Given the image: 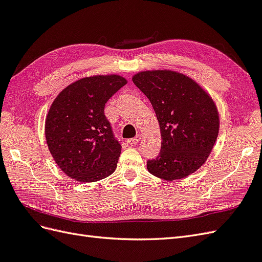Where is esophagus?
<instances>
[{"mask_svg":"<svg viewBox=\"0 0 262 262\" xmlns=\"http://www.w3.org/2000/svg\"><path fill=\"white\" fill-rule=\"evenodd\" d=\"M139 142H140V135H137L136 137H134V138L129 139V140H128V144L134 146V145H137Z\"/></svg>","mask_w":262,"mask_h":262,"instance_id":"esophagus-1","label":"esophagus"}]
</instances>
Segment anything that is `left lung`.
I'll use <instances>...</instances> for the list:
<instances>
[{
  "mask_svg": "<svg viewBox=\"0 0 262 262\" xmlns=\"http://www.w3.org/2000/svg\"><path fill=\"white\" fill-rule=\"evenodd\" d=\"M133 82L150 100L162 135L159 155L147 160V169L165 180L195 172L219 133V114L209 94L190 77L168 70L137 73Z\"/></svg>",
  "mask_w": 262,
  "mask_h": 262,
  "instance_id": "8db88e82",
  "label": "left lung"
}]
</instances>
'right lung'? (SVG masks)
Returning a JSON list of instances; mask_svg holds the SVG:
<instances>
[{
  "label": "right lung",
  "mask_w": 262,
  "mask_h": 262,
  "mask_svg": "<svg viewBox=\"0 0 262 262\" xmlns=\"http://www.w3.org/2000/svg\"><path fill=\"white\" fill-rule=\"evenodd\" d=\"M125 84L119 75L84 77L65 87L51 105L45 120L46 143L69 177L90 183L115 171L122 146L104 108Z\"/></svg>",
  "instance_id": "1"
}]
</instances>
